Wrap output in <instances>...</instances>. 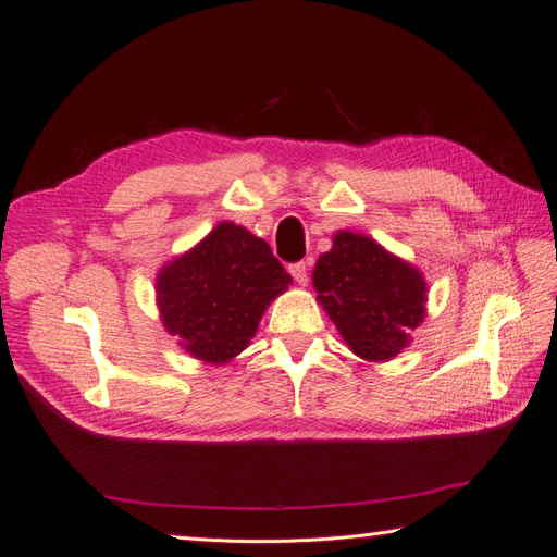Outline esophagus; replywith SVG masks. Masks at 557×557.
Listing matches in <instances>:
<instances>
[{"label": "esophagus", "mask_w": 557, "mask_h": 557, "mask_svg": "<svg viewBox=\"0 0 557 557\" xmlns=\"http://www.w3.org/2000/svg\"><path fill=\"white\" fill-rule=\"evenodd\" d=\"M307 262H295V264H290V274H293V278L299 283V285H307V281H309V272H307Z\"/></svg>", "instance_id": "obj_1"}]
</instances>
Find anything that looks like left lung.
<instances>
[{"label":"left lung","mask_w":557,"mask_h":557,"mask_svg":"<svg viewBox=\"0 0 557 557\" xmlns=\"http://www.w3.org/2000/svg\"><path fill=\"white\" fill-rule=\"evenodd\" d=\"M313 288L348 348L362 360L395 358L425 318L423 274L364 234H334L332 250L315 262Z\"/></svg>","instance_id":"obj_1"}]
</instances>
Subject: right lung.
Listing matches in <instances>:
<instances>
[{"mask_svg": "<svg viewBox=\"0 0 557 557\" xmlns=\"http://www.w3.org/2000/svg\"><path fill=\"white\" fill-rule=\"evenodd\" d=\"M290 283L264 239L225 221L160 269L156 293L166 332L193 358L223 364L250 344L269 301Z\"/></svg>", "mask_w": 557, "mask_h": 557, "instance_id": "1", "label": "right lung"}]
</instances>
